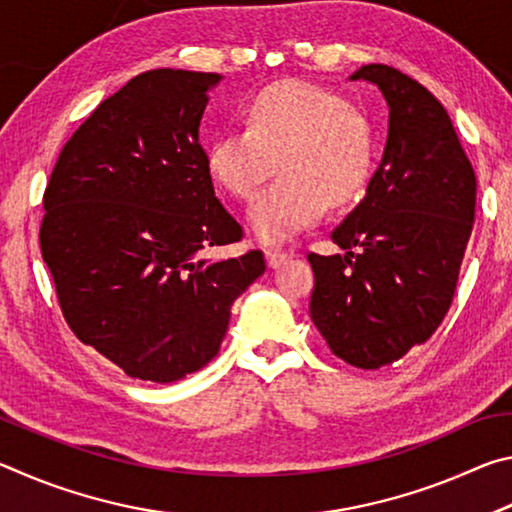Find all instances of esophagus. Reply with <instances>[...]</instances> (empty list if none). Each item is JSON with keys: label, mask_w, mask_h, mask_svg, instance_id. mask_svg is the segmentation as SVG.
<instances>
[{"label": "esophagus", "mask_w": 512, "mask_h": 512, "mask_svg": "<svg viewBox=\"0 0 512 512\" xmlns=\"http://www.w3.org/2000/svg\"><path fill=\"white\" fill-rule=\"evenodd\" d=\"M289 257H293L291 250H280V248H268L266 250V262H268V266H271V268L282 266Z\"/></svg>", "instance_id": "esophagus-1"}]
</instances>
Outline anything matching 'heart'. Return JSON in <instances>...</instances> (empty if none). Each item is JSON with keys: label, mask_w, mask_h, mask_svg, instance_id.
Returning a JSON list of instances; mask_svg holds the SVG:
<instances>
[{"label": "heart", "mask_w": 512, "mask_h": 512, "mask_svg": "<svg viewBox=\"0 0 512 512\" xmlns=\"http://www.w3.org/2000/svg\"><path fill=\"white\" fill-rule=\"evenodd\" d=\"M280 169L282 178L250 210V225L266 241H282L314 225L327 205L363 196L375 169L368 119L339 94L307 81L266 85L207 149L212 176L239 198L255 201Z\"/></svg>", "instance_id": "b5f03b06"}]
</instances>
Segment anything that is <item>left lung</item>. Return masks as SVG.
I'll return each mask as SVG.
<instances>
[{"instance_id": "left-lung-1", "label": "left lung", "mask_w": 512, "mask_h": 512, "mask_svg": "<svg viewBox=\"0 0 512 512\" xmlns=\"http://www.w3.org/2000/svg\"><path fill=\"white\" fill-rule=\"evenodd\" d=\"M352 79L384 92L388 140L366 198L332 232L345 255H307L316 280L309 314L336 357L377 370L431 339L452 307L476 173L424 85L381 63Z\"/></svg>"}]
</instances>
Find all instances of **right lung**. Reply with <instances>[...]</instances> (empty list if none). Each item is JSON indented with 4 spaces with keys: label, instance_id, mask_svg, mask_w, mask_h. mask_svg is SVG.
Segmentation results:
<instances>
[{
    "label": "right lung",
    "instance_id": "1",
    "mask_svg": "<svg viewBox=\"0 0 512 512\" xmlns=\"http://www.w3.org/2000/svg\"><path fill=\"white\" fill-rule=\"evenodd\" d=\"M221 76L151 69L101 101L60 151L42 196V259L76 339L142 381L207 366L230 307L266 271L214 194L198 128Z\"/></svg>",
    "mask_w": 512,
    "mask_h": 512
}]
</instances>
